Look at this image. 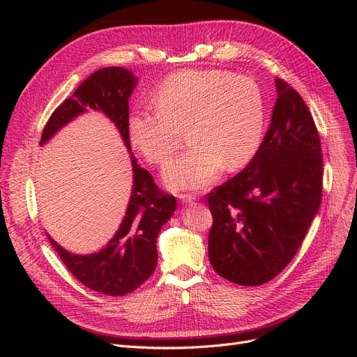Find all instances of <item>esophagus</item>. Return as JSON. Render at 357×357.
<instances>
[{
  "label": "esophagus",
  "mask_w": 357,
  "mask_h": 357,
  "mask_svg": "<svg viewBox=\"0 0 357 357\" xmlns=\"http://www.w3.org/2000/svg\"><path fill=\"white\" fill-rule=\"evenodd\" d=\"M197 198L194 197V195H191V194H181L179 195V201L182 202V204H191V202H194Z\"/></svg>",
  "instance_id": "obj_1"
}]
</instances>
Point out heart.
<instances>
[{"label": "heart", "instance_id": "b5f03b06", "mask_svg": "<svg viewBox=\"0 0 357 357\" xmlns=\"http://www.w3.org/2000/svg\"><path fill=\"white\" fill-rule=\"evenodd\" d=\"M153 108H136L128 136L142 156L163 166L190 131L194 146L166 167L165 183L175 191L202 190L222 171H236L257 153L265 128L259 85L220 69L181 70L155 93Z\"/></svg>", "mask_w": 357, "mask_h": 357}]
</instances>
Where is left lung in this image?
<instances>
[{
	"mask_svg": "<svg viewBox=\"0 0 357 357\" xmlns=\"http://www.w3.org/2000/svg\"><path fill=\"white\" fill-rule=\"evenodd\" d=\"M278 98L257 153L208 195L214 271L256 287L282 272L296 255L323 194L320 136L303 97L275 79Z\"/></svg>",
	"mask_w": 357,
	"mask_h": 357,
	"instance_id": "8db88e82",
	"label": "left lung"
}]
</instances>
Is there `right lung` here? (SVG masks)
Segmentation results:
<instances>
[{"label": "right lung", "mask_w": 357, "mask_h": 357, "mask_svg": "<svg viewBox=\"0 0 357 357\" xmlns=\"http://www.w3.org/2000/svg\"><path fill=\"white\" fill-rule=\"evenodd\" d=\"M136 85L137 78L133 72L120 66L93 72L75 89L72 97L53 111L43 128L40 146L75 117L93 109L102 111L116 124L127 150L131 152L128 98ZM130 158L133 165V188L126 217L119 231L104 249L91 255H75L59 246L47 234L53 249L81 284L111 296L133 292L153 273L158 265V234L176 210L175 197L163 194L153 176L137 165L133 155Z\"/></svg>", "instance_id": "obj_1"}]
</instances>
